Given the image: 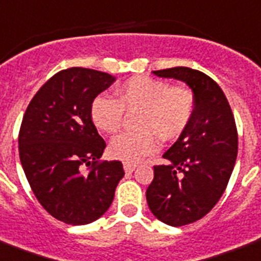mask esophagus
Segmentation results:
<instances>
[{
	"mask_svg": "<svg viewBox=\"0 0 261 261\" xmlns=\"http://www.w3.org/2000/svg\"><path fill=\"white\" fill-rule=\"evenodd\" d=\"M137 164H133V163H123V168L126 172H133L135 170Z\"/></svg>",
	"mask_w": 261,
	"mask_h": 261,
	"instance_id": "1",
	"label": "esophagus"
}]
</instances>
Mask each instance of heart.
Wrapping results in <instances>:
<instances>
[{
	"label": "heart",
	"mask_w": 261,
	"mask_h": 261,
	"mask_svg": "<svg viewBox=\"0 0 261 261\" xmlns=\"http://www.w3.org/2000/svg\"><path fill=\"white\" fill-rule=\"evenodd\" d=\"M111 95H97L90 105V119L99 131L113 134L120 128L124 109L139 108L135 124L138 131L122 133L109 144L111 156L137 163L159 149V138L171 141L182 134L192 119L194 97L185 87L149 76H133L119 85Z\"/></svg>",
	"instance_id": "obj_1"
}]
</instances>
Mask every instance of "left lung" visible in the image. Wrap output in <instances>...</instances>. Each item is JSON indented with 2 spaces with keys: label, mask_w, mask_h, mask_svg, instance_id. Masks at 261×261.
<instances>
[{
  "label": "left lung",
  "mask_w": 261,
  "mask_h": 261,
  "mask_svg": "<svg viewBox=\"0 0 261 261\" xmlns=\"http://www.w3.org/2000/svg\"><path fill=\"white\" fill-rule=\"evenodd\" d=\"M153 73L185 82L194 97L190 122L163 154L168 163L154 167L146 190L152 214L179 227L204 218L220 200L234 170L238 135L227 98L208 75L188 67Z\"/></svg>",
  "instance_id": "8db88e82"
}]
</instances>
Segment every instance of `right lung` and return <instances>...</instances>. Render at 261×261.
Returning <instances> with one entry per match:
<instances>
[{
    "label": "right lung",
    "mask_w": 261,
    "mask_h": 261,
    "mask_svg": "<svg viewBox=\"0 0 261 261\" xmlns=\"http://www.w3.org/2000/svg\"><path fill=\"white\" fill-rule=\"evenodd\" d=\"M115 81L95 69L60 71L23 116L20 162L39 204L60 222L81 226L101 218L124 176L120 162L98 163L107 145L90 119L91 101Z\"/></svg>",
    "instance_id": "1"
}]
</instances>
